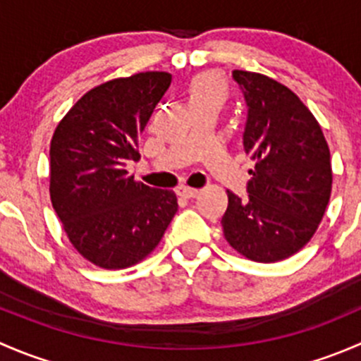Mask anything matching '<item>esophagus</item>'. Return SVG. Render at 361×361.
<instances>
[{
  "label": "esophagus",
  "mask_w": 361,
  "mask_h": 361,
  "mask_svg": "<svg viewBox=\"0 0 361 361\" xmlns=\"http://www.w3.org/2000/svg\"><path fill=\"white\" fill-rule=\"evenodd\" d=\"M176 194L183 199H194L199 195V190L197 188H190V187H180L176 190Z\"/></svg>",
  "instance_id": "esophagus-1"
}]
</instances>
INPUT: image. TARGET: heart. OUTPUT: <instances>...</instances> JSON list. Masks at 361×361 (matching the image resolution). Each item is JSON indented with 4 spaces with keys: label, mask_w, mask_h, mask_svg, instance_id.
<instances>
[{
    "label": "heart",
    "mask_w": 361,
    "mask_h": 361,
    "mask_svg": "<svg viewBox=\"0 0 361 361\" xmlns=\"http://www.w3.org/2000/svg\"><path fill=\"white\" fill-rule=\"evenodd\" d=\"M188 99L192 104H221L227 101L228 97V85L218 73L213 71H202L197 73L194 78L188 83Z\"/></svg>",
    "instance_id": "b5f03b06"
}]
</instances>
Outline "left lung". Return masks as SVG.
Instances as JSON below:
<instances>
[{"mask_svg": "<svg viewBox=\"0 0 361 361\" xmlns=\"http://www.w3.org/2000/svg\"><path fill=\"white\" fill-rule=\"evenodd\" d=\"M248 103L245 150L248 197L227 190L221 228L228 245L248 260L271 264L304 248L332 194L330 148L322 126L298 96L262 73L235 69Z\"/></svg>", "mask_w": 361, "mask_h": 361, "instance_id": "8db88e82", "label": "left lung"}]
</instances>
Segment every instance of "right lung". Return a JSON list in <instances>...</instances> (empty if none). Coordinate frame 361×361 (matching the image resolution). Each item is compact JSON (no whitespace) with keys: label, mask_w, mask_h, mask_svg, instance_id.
Listing matches in <instances>:
<instances>
[{"label":"right lung","mask_w":361,"mask_h":361,"mask_svg":"<svg viewBox=\"0 0 361 361\" xmlns=\"http://www.w3.org/2000/svg\"><path fill=\"white\" fill-rule=\"evenodd\" d=\"M171 73L113 78L83 94L50 141V201L73 248L101 269L140 264L160 243L178 211L173 190L134 180L137 141Z\"/></svg>","instance_id":"add662e5"}]
</instances>
